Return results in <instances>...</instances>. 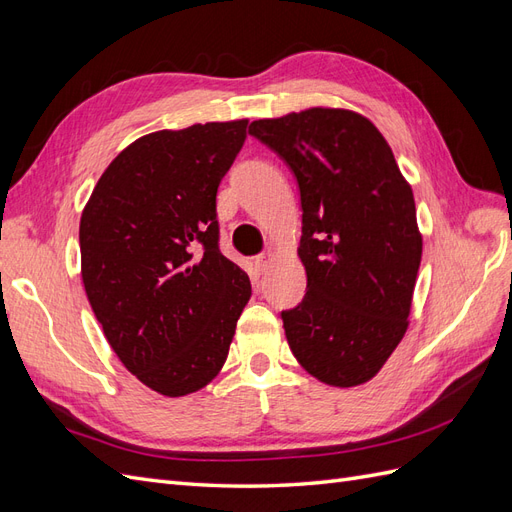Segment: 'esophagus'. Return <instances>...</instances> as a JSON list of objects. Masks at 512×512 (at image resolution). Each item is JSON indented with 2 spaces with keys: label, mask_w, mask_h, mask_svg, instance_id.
<instances>
[{
  "label": "esophagus",
  "mask_w": 512,
  "mask_h": 512,
  "mask_svg": "<svg viewBox=\"0 0 512 512\" xmlns=\"http://www.w3.org/2000/svg\"><path fill=\"white\" fill-rule=\"evenodd\" d=\"M273 252H265V254H258L256 256V267H258V271H267L269 269V265H271V262H273Z\"/></svg>",
  "instance_id": "esophagus-1"
}]
</instances>
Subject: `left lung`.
Wrapping results in <instances>:
<instances>
[{
  "mask_svg": "<svg viewBox=\"0 0 512 512\" xmlns=\"http://www.w3.org/2000/svg\"><path fill=\"white\" fill-rule=\"evenodd\" d=\"M297 177L303 301L282 312L301 367L331 386L374 378L408 329L423 254L410 183L367 117L314 106L250 123Z\"/></svg>",
  "mask_w": 512,
  "mask_h": 512,
  "instance_id": "obj_1",
  "label": "left lung"
}]
</instances>
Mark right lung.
Listing matches in <instances>:
<instances>
[{
  "label": "right lung",
  "instance_id": "obj_1",
  "mask_svg": "<svg viewBox=\"0 0 512 512\" xmlns=\"http://www.w3.org/2000/svg\"><path fill=\"white\" fill-rule=\"evenodd\" d=\"M247 119L141 136L108 164L81 215V275L108 344L149 389L183 397L226 363L252 297L218 247V185Z\"/></svg>",
  "mask_w": 512,
  "mask_h": 512
}]
</instances>
